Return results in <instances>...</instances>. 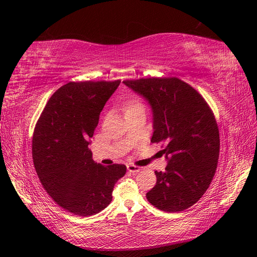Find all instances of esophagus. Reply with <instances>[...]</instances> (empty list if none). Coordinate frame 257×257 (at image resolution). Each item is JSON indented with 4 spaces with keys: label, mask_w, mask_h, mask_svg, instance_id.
<instances>
[{
    "label": "esophagus",
    "mask_w": 257,
    "mask_h": 257,
    "mask_svg": "<svg viewBox=\"0 0 257 257\" xmlns=\"http://www.w3.org/2000/svg\"><path fill=\"white\" fill-rule=\"evenodd\" d=\"M127 170H128L130 173H132V174H136V173H138V172H141L142 168L131 164V165H127Z\"/></svg>",
    "instance_id": "34e87169"
}]
</instances>
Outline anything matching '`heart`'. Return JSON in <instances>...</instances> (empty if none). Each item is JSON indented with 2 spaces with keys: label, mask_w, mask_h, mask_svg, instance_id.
<instances>
[{
  "label": "heart",
  "mask_w": 257,
  "mask_h": 257,
  "mask_svg": "<svg viewBox=\"0 0 257 257\" xmlns=\"http://www.w3.org/2000/svg\"><path fill=\"white\" fill-rule=\"evenodd\" d=\"M138 107H144L143 103L137 98H132L126 104V111L131 110V109H134V108H138Z\"/></svg>",
  "instance_id": "1"
}]
</instances>
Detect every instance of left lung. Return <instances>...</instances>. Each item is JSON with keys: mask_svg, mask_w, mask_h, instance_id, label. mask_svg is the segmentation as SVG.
<instances>
[{"mask_svg": "<svg viewBox=\"0 0 257 257\" xmlns=\"http://www.w3.org/2000/svg\"><path fill=\"white\" fill-rule=\"evenodd\" d=\"M123 83L151 106V143H165V172H155L157 184L147 193L155 208L179 212L190 208L211 183L220 152L219 128L199 93L176 78H142Z\"/></svg>", "mask_w": 257, "mask_h": 257, "instance_id": "left-lung-1", "label": "left lung"}]
</instances>
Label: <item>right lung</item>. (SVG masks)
<instances>
[{
	"instance_id": "1",
	"label": "right lung",
	"mask_w": 257,
	"mask_h": 257,
	"mask_svg": "<svg viewBox=\"0 0 257 257\" xmlns=\"http://www.w3.org/2000/svg\"><path fill=\"white\" fill-rule=\"evenodd\" d=\"M120 80L68 82L53 93L32 139L34 167L51 198L66 211L90 216L112 200L126 166H103L92 160L90 138L99 113Z\"/></svg>"
}]
</instances>
